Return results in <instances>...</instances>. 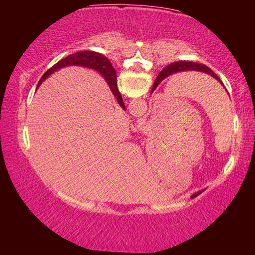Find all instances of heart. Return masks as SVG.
Returning <instances> with one entry per match:
<instances>
[{"label": "heart", "mask_w": 255, "mask_h": 255, "mask_svg": "<svg viewBox=\"0 0 255 255\" xmlns=\"http://www.w3.org/2000/svg\"><path fill=\"white\" fill-rule=\"evenodd\" d=\"M156 22H157V21H156ZM159 23H162V22H159Z\"/></svg>", "instance_id": "1"}]
</instances>
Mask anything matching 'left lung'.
Listing matches in <instances>:
<instances>
[{"label":"left lung","instance_id":"left-lung-1","mask_svg":"<svg viewBox=\"0 0 255 255\" xmlns=\"http://www.w3.org/2000/svg\"><path fill=\"white\" fill-rule=\"evenodd\" d=\"M187 71H196V72H201V73H206V74H208L210 76H213L215 80H217L219 83L223 85V88H225L223 84V82L221 81V79L215 74V73L210 70L209 67H207L206 65H202V64L199 63H193V62H175V63H172L170 65H167L164 70L159 73L158 76L156 77V81H155V83L153 85V89L150 93H153L156 88L158 86V84L161 83V82L166 79V77H169L170 75H173L176 74V73H180V72H187ZM227 91V90H226ZM228 96H230V93H228Z\"/></svg>","mask_w":255,"mask_h":255}]
</instances>
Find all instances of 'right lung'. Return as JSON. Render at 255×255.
<instances>
[{
    "instance_id": "1",
    "label": "right lung",
    "mask_w": 255,
    "mask_h": 255,
    "mask_svg": "<svg viewBox=\"0 0 255 255\" xmlns=\"http://www.w3.org/2000/svg\"><path fill=\"white\" fill-rule=\"evenodd\" d=\"M67 66H81L85 68H90V70L97 71L105 77L106 82L109 85L112 94L117 100L118 105L123 108V110L126 111V107L123 101L122 94H120L119 90L117 88V73H116L115 68L112 67L111 63L109 62L106 56H103L100 53L92 50H83L79 51V53H74L67 57L60 59L59 62L55 64L54 66H51L48 71H47L39 81V86L42 82H44L47 77H49L54 72L60 70L63 67Z\"/></svg>"
}]
</instances>
